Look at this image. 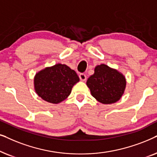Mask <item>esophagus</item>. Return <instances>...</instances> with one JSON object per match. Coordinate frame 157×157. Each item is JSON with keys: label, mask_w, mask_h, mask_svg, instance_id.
<instances>
[{"label": "esophagus", "mask_w": 157, "mask_h": 157, "mask_svg": "<svg viewBox=\"0 0 157 157\" xmlns=\"http://www.w3.org/2000/svg\"><path fill=\"white\" fill-rule=\"evenodd\" d=\"M80 80L81 81H85L86 80V79H87V77H86V75H85V74H80Z\"/></svg>", "instance_id": "obj_1"}]
</instances>
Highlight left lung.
<instances>
[{
  "label": "left lung",
  "mask_w": 157,
  "mask_h": 157,
  "mask_svg": "<svg viewBox=\"0 0 157 157\" xmlns=\"http://www.w3.org/2000/svg\"><path fill=\"white\" fill-rule=\"evenodd\" d=\"M86 84L93 97L107 105L121 99L126 89V80L116 69L101 64L95 67V72L87 79Z\"/></svg>",
  "instance_id": "obj_1"
}]
</instances>
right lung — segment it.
Masks as SVG:
<instances>
[{"instance_id": "obj_1", "label": "right lung", "mask_w": 157, "mask_h": 157, "mask_svg": "<svg viewBox=\"0 0 157 157\" xmlns=\"http://www.w3.org/2000/svg\"><path fill=\"white\" fill-rule=\"evenodd\" d=\"M80 81L78 75L66 64H56L36 73L33 86L36 93L48 103L58 104L72 92L73 86Z\"/></svg>"}]
</instances>
